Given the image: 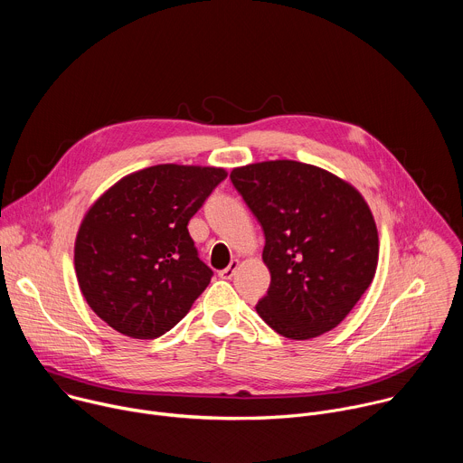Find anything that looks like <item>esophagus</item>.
<instances>
[{"label": "esophagus", "mask_w": 463, "mask_h": 463, "mask_svg": "<svg viewBox=\"0 0 463 463\" xmlns=\"http://www.w3.org/2000/svg\"><path fill=\"white\" fill-rule=\"evenodd\" d=\"M238 268H240V260H232L225 269H222V271H220V277H222V279H225V280H229V279H232V277L236 275Z\"/></svg>", "instance_id": "34e87169"}]
</instances>
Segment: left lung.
I'll list each match as a JSON object with an SVG mask.
<instances>
[{
  "instance_id": "obj_1",
  "label": "left lung",
  "mask_w": 463,
  "mask_h": 463,
  "mask_svg": "<svg viewBox=\"0 0 463 463\" xmlns=\"http://www.w3.org/2000/svg\"><path fill=\"white\" fill-rule=\"evenodd\" d=\"M231 181L266 234L271 273L258 315L293 341L339 326L370 288L379 236L361 192L324 168L291 161L238 166Z\"/></svg>"
}]
</instances>
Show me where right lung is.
<instances>
[{
  "label": "right lung",
  "mask_w": 463,
  "mask_h": 463,
  "mask_svg": "<svg viewBox=\"0 0 463 463\" xmlns=\"http://www.w3.org/2000/svg\"><path fill=\"white\" fill-rule=\"evenodd\" d=\"M227 177L225 168L156 165L128 174L88 209L75 240V271L90 307L118 334L156 339L211 282L190 218Z\"/></svg>",
  "instance_id": "add662e5"
}]
</instances>
